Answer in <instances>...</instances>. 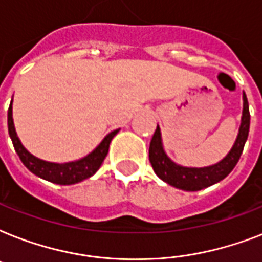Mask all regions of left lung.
I'll return each mask as SVG.
<instances>
[{"label":"left lung","instance_id":"obj_1","mask_svg":"<svg viewBox=\"0 0 262 262\" xmlns=\"http://www.w3.org/2000/svg\"><path fill=\"white\" fill-rule=\"evenodd\" d=\"M249 127H250V113H249L248 98L244 92V111H242L239 132L231 151L219 163L200 168L183 167L174 163L164 152L159 126L156 127L149 144V162L156 175L168 185L186 191L201 190L204 187L220 182L232 171V168L236 166L244 151L245 143L249 136Z\"/></svg>","mask_w":262,"mask_h":262}]
</instances>
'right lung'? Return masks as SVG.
<instances>
[{"instance_id": "obj_1", "label": "right lung", "mask_w": 262, "mask_h": 262, "mask_svg": "<svg viewBox=\"0 0 262 262\" xmlns=\"http://www.w3.org/2000/svg\"><path fill=\"white\" fill-rule=\"evenodd\" d=\"M8 130H9L10 139H12V143H13V147L17 152L18 158L32 174L38 175L39 178L46 179L49 182L57 183V185H73V183H79L84 179L90 178L98 171L99 167L102 166L103 160L107 156L111 140L118 133L119 129L108 133L102 140V143L99 144L91 154H88L85 158L62 164L51 163V162L38 159L23 147L21 141L17 137V133L14 130L13 117H12V102H10L9 110H8Z\"/></svg>"}]
</instances>
